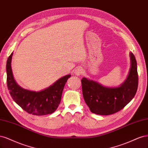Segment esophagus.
I'll return each mask as SVG.
<instances>
[{
    "instance_id": "obj_1",
    "label": "esophagus",
    "mask_w": 148,
    "mask_h": 148,
    "mask_svg": "<svg viewBox=\"0 0 148 148\" xmlns=\"http://www.w3.org/2000/svg\"><path fill=\"white\" fill-rule=\"evenodd\" d=\"M74 73L77 75H80L83 73V69L81 68H77L74 69Z\"/></svg>"
}]
</instances>
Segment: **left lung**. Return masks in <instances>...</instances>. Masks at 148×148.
<instances>
[{
	"label": "left lung",
	"mask_w": 148,
	"mask_h": 148,
	"mask_svg": "<svg viewBox=\"0 0 148 148\" xmlns=\"http://www.w3.org/2000/svg\"><path fill=\"white\" fill-rule=\"evenodd\" d=\"M130 55V73L120 87H106L85 77L81 80L84 98L92 112L99 115L114 114L121 111L135 97L138 85L137 64L134 55Z\"/></svg>",
	"instance_id": "obj_1"
}]
</instances>
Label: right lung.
Listing matches in <instances>:
<instances>
[{"label":"right lung","mask_w":148,"mask_h":148,"mask_svg":"<svg viewBox=\"0 0 148 148\" xmlns=\"http://www.w3.org/2000/svg\"><path fill=\"white\" fill-rule=\"evenodd\" d=\"M13 53L7 62V82L8 89L13 99L23 110L36 116H44L53 113L58 108L66 82L71 75H65L55 83L40 92L29 91L16 84L12 71Z\"/></svg>","instance_id":"obj_1"}]
</instances>
